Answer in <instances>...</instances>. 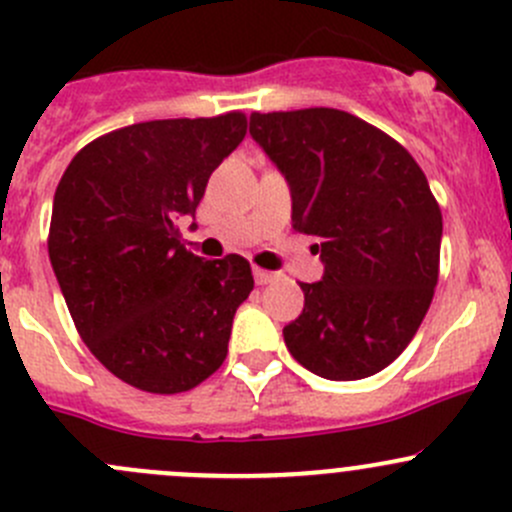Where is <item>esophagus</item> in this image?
Returning a JSON list of instances; mask_svg holds the SVG:
<instances>
[{"label": "esophagus", "instance_id": "obj_1", "mask_svg": "<svg viewBox=\"0 0 512 512\" xmlns=\"http://www.w3.org/2000/svg\"><path fill=\"white\" fill-rule=\"evenodd\" d=\"M252 275H255V282H257V285H270V282H275V280H277L275 272L260 270V267H255V270H252Z\"/></svg>", "mask_w": 512, "mask_h": 512}]
</instances>
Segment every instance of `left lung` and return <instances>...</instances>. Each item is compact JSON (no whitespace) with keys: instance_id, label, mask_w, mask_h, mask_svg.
<instances>
[{"instance_id":"left-lung-1","label":"left lung","mask_w":512,"mask_h":512,"mask_svg":"<svg viewBox=\"0 0 512 512\" xmlns=\"http://www.w3.org/2000/svg\"><path fill=\"white\" fill-rule=\"evenodd\" d=\"M250 136L292 190V227L317 240L322 282L282 334L332 381L386 369L421 327L438 285L443 218L411 153L337 108L252 113Z\"/></svg>"}]
</instances>
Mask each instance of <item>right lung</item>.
Segmentation results:
<instances>
[{"mask_svg": "<svg viewBox=\"0 0 512 512\" xmlns=\"http://www.w3.org/2000/svg\"><path fill=\"white\" fill-rule=\"evenodd\" d=\"M247 116L133 123L81 148L59 180L49 260L91 354L148 394H180L223 366L250 262L203 260L180 242L210 173L242 143Z\"/></svg>", "mask_w": 512, "mask_h": 512, "instance_id": "add662e5", "label": "right lung"}]
</instances>
